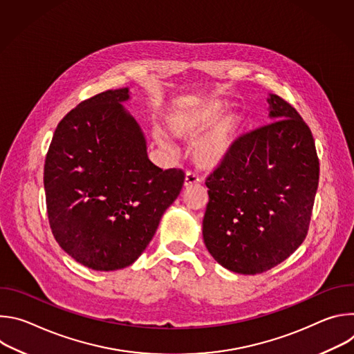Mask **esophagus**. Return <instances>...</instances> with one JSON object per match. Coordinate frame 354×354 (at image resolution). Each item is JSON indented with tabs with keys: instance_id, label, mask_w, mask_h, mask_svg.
<instances>
[{
	"instance_id": "34e87169",
	"label": "esophagus",
	"mask_w": 354,
	"mask_h": 354,
	"mask_svg": "<svg viewBox=\"0 0 354 354\" xmlns=\"http://www.w3.org/2000/svg\"><path fill=\"white\" fill-rule=\"evenodd\" d=\"M200 182L198 176L194 172H187L185 176V187H192L196 186Z\"/></svg>"
}]
</instances>
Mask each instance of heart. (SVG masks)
Listing matches in <instances>:
<instances>
[{
    "mask_svg": "<svg viewBox=\"0 0 354 354\" xmlns=\"http://www.w3.org/2000/svg\"><path fill=\"white\" fill-rule=\"evenodd\" d=\"M225 106L220 100H212L194 109L174 112L168 118V127L179 138L193 141L203 133L193 149L194 164L201 169H216L230 156L239 131V119L235 115L221 118ZM156 141L167 148L168 142L160 133H154Z\"/></svg>",
    "mask_w": 354,
    "mask_h": 354,
    "instance_id": "heart-1",
    "label": "heart"
}]
</instances>
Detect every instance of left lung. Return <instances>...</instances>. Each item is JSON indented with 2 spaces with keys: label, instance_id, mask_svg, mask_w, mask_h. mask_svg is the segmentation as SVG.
Masks as SVG:
<instances>
[{
  "label": "left lung",
  "instance_id": "1",
  "mask_svg": "<svg viewBox=\"0 0 354 354\" xmlns=\"http://www.w3.org/2000/svg\"><path fill=\"white\" fill-rule=\"evenodd\" d=\"M268 102L272 123L238 137L206 179V248L241 274L277 266L302 243L319 180L310 127L283 97L270 95Z\"/></svg>",
  "mask_w": 354,
  "mask_h": 354
}]
</instances>
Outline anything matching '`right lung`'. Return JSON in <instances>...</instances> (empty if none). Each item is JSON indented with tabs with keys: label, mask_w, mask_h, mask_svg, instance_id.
<instances>
[{
	"label": "right lung",
	"mask_w": 354,
	"mask_h": 354,
	"mask_svg": "<svg viewBox=\"0 0 354 354\" xmlns=\"http://www.w3.org/2000/svg\"><path fill=\"white\" fill-rule=\"evenodd\" d=\"M129 88L100 92L59 123L44 161L47 216L59 245L100 272L130 266L179 196L185 172L148 160L124 108Z\"/></svg>",
	"instance_id": "add662e5"
}]
</instances>
